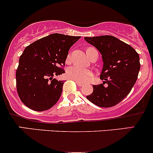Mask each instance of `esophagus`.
I'll use <instances>...</instances> for the list:
<instances>
[{"label":"esophagus","instance_id":"obj_1","mask_svg":"<svg viewBox=\"0 0 153 153\" xmlns=\"http://www.w3.org/2000/svg\"><path fill=\"white\" fill-rule=\"evenodd\" d=\"M74 81H75V82H76L77 85H78V86H84V84H83V83H81V82H79V81H76V80H74Z\"/></svg>","mask_w":153,"mask_h":153}]
</instances>
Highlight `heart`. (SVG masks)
Wrapping results in <instances>:
<instances>
[{"mask_svg": "<svg viewBox=\"0 0 153 153\" xmlns=\"http://www.w3.org/2000/svg\"><path fill=\"white\" fill-rule=\"evenodd\" d=\"M70 60V55H67V61H69ZM92 71L85 68H82L79 66H72L68 69L67 75L70 78L76 80L81 82H85L89 81L92 78Z\"/></svg>", "mask_w": 153, "mask_h": 153, "instance_id": "1", "label": "heart"}]
</instances>
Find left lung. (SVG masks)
Listing matches in <instances>:
<instances>
[{"mask_svg": "<svg viewBox=\"0 0 153 153\" xmlns=\"http://www.w3.org/2000/svg\"><path fill=\"white\" fill-rule=\"evenodd\" d=\"M84 40L101 54L100 78L104 80L103 84L93 85V92L86 98L100 107L116 105L136 82L141 67L139 55L129 44L112 35L85 37Z\"/></svg>", "mask_w": 153, "mask_h": 153, "instance_id": "1", "label": "left lung"}]
</instances>
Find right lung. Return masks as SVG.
Masks as SVG:
<instances>
[{"label": "right lung", "mask_w": 153, "mask_h": 153, "mask_svg": "<svg viewBox=\"0 0 153 153\" xmlns=\"http://www.w3.org/2000/svg\"><path fill=\"white\" fill-rule=\"evenodd\" d=\"M81 36L54 33L25 48L16 71L18 96L29 109L45 111L52 107L62 93L64 81L53 78L65 71L68 52Z\"/></svg>", "instance_id": "obj_1"}]
</instances>
